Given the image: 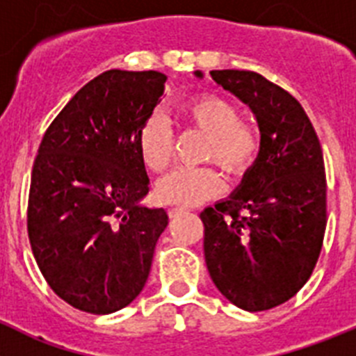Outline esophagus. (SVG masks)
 Listing matches in <instances>:
<instances>
[{
    "instance_id": "esophagus-1",
    "label": "esophagus",
    "mask_w": 356,
    "mask_h": 356,
    "mask_svg": "<svg viewBox=\"0 0 356 356\" xmlns=\"http://www.w3.org/2000/svg\"><path fill=\"white\" fill-rule=\"evenodd\" d=\"M185 211V208H169V216H178Z\"/></svg>"
}]
</instances>
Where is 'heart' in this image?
<instances>
[{
    "label": "heart",
    "mask_w": 356,
    "mask_h": 356,
    "mask_svg": "<svg viewBox=\"0 0 356 356\" xmlns=\"http://www.w3.org/2000/svg\"><path fill=\"white\" fill-rule=\"evenodd\" d=\"M185 124L208 134L204 161H216L225 175L239 178L255 162L260 150V138L255 127L241 122V110L222 96H202L180 108ZM138 147L143 162L155 172L169 168L172 161V131L168 118L154 113L141 127ZM218 172L208 165L178 168L164 176L157 185L161 202L176 206H195L208 201L222 191Z\"/></svg>",
    "instance_id": "b5f03b06"
}]
</instances>
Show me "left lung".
Here are the masks:
<instances>
[{
    "instance_id": "obj_1",
    "label": "left lung",
    "mask_w": 356,
    "mask_h": 356,
    "mask_svg": "<svg viewBox=\"0 0 356 356\" xmlns=\"http://www.w3.org/2000/svg\"><path fill=\"white\" fill-rule=\"evenodd\" d=\"M209 74L253 111L260 150L238 188L201 213L206 266L227 300L266 311L292 299L320 257L327 225L323 154L309 117L285 89L255 71Z\"/></svg>"
}]
</instances>
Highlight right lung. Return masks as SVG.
Wrapping results in <instances>:
<instances>
[{"mask_svg":"<svg viewBox=\"0 0 356 356\" xmlns=\"http://www.w3.org/2000/svg\"><path fill=\"white\" fill-rule=\"evenodd\" d=\"M165 80L159 71H104L71 97L38 148L33 255L50 289L86 313H115L140 296L168 227L165 209L141 204L150 180L138 147Z\"/></svg>","mask_w":356,"mask_h":356,"instance_id":"obj_1","label":"right lung"}]
</instances>
